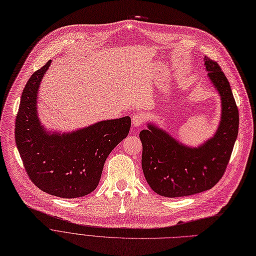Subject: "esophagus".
Wrapping results in <instances>:
<instances>
[{"label":"esophagus","mask_w":256,"mask_h":256,"mask_svg":"<svg viewBox=\"0 0 256 256\" xmlns=\"http://www.w3.org/2000/svg\"><path fill=\"white\" fill-rule=\"evenodd\" d=\"M146 116L144 114H136L132 116V125L134 127H140L144 124Z\"/></svg>","instance_id":"34e87169"}]
</instances>
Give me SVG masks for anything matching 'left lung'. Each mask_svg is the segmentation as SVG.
<instances>
[{
  "mask_svg": "<svg viewBox=\"0 0 256 256\" xmlns=\"http://www.w3.org/2000/svg\"><path fill=\"white\" fill-rule=\"evenodd\" d=\"M204 64L222 103L220 125L214 136L192 148L151 123L140 133L144 178L164 197H184L214 188L226 171L238 138V110L230 84L218 62L205 56Z\"/></svg>",
  "mask_w": 256,
  "mask_h": 256,
  "instance_id": "left-lung-1",
  "label": "left lung"
}]
</instances>
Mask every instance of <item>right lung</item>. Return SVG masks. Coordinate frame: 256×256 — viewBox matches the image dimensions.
<instances>
[{
	"label": "right lung",
	"instance_id": "add662e5",
	"mask_svg": "<svg viewBox=\"0 0 256 256\" xmlns=\"http://www.w3.org/2000/svg\"><path fill=\"white\" fill-rule=\"evenodd\" d=\"M51 60L33 72L22 90L16 120V142L26 172L40 190L72 199L86 196L101 179L104 162L129 133V116L101 120L70 133L40 125L38 92Z\"/></svg>",
	"mask_w": 256,
	"mask_h": 256
}]
</instances>
